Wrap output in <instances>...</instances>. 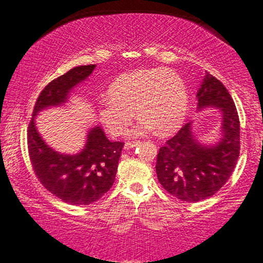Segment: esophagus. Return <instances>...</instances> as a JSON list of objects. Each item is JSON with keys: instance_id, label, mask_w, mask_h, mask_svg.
Wrapping results in <instances>:
<instances>
[{"instance_id": "34e87169", "label": "esophagus", "mask_w": 263, "mask_h": 263, "mask_svg": "<svg viewBox=\"0 0 263 263\" xmlns=\"http://www.w3.org/2000/svg\"><path fill=\"white\" fill-rule=\"evenodd\" d=\"M137 145H138V142H127V143H125L124 149L125 150H130V149H133V147L137 146Z\"/></svg>"}]
</instances>
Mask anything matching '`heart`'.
Segmentation results:
<instances>
[{"instance_id":"obj_1","label":"heart","mask_w":263,"mask_h":263,"mask_svg":"<svg viewBox=\"0 0 263 263\" xmlns=\"http://www.w3.org/2000/svg\"><path fill=\"white\" fill-rule=\"evenodd\" d=\"M188 94L183 80L169 69H138L125 72L109 86L108 96L100 99L98 116L103 127L120 136L135 118L140 117L130 136H144L157 128L169 132L186 116Z\"/></svg>"}]
</instances>
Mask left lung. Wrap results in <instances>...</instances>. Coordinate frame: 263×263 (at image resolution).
Masks as SVG:
<instances>
[{
	"mask_svg": "<svg viewBox=\"0 0 263 263\" xmlns=\"http://www.w3.org/2000/svg\"><path fill=\"white\" fill-rule=\"evenodd\" d=\"M197 100V112L214 109L221 113L219 140L202 143L191 120L161 147L156 163L162 187L187 202H198L216 194L231 176L239 156L238 114L224 84L206 72Z\"/></svg>",
	"mask_w": 263,
	"mask_h": 263,
	"instance_id": "8db88e82",
	"label": "left lung"
}]
</instances>
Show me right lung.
Wrapping results in <instances>:
<instances>
[{
  "instance_id": "add662e5",
  "label": "right lung",
  "mask_w": 263,
  "mask_h": 263,
  "mask_svg": "<svg viewBox=\"0 0 263 263\" xmlns=\"http://www.w3.org/2000/svg\"><path fill=\"white\" fill-rule=\"evenodd\" d=\"M95 66H75L47 84L36 100L28 127V151L35 175L47 191L76 206L93 204L113 186L124 143L110 142L95 125L88 130L82 150L72 155L58 153L40 136L35 117L51 107L64 106L73 88L84 82Z\"/></svg>"
}]
</instances>
